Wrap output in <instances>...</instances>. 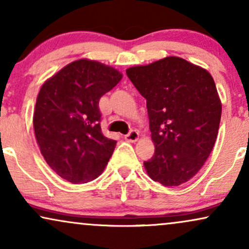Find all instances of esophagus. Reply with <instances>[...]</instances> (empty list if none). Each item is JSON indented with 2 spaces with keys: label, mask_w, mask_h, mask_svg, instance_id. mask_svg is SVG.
I'll return each instance as SVG.
<instances>
[{
  "label": "esophagus",
  "mask_w": 249,
  "mask_h": 249,
  "mask_svg": "<svg viewBox=\"0 0 249 249\" xmlns=\"http://www.w3.org/2000/svg\"><path fill=\"white\" fill-rule=\"evenodd\" d=\"M138 139H139V132L135 130H132L130 133L125 135V140L130 141V142H135V141H138Z\"/></svg>",
  "instance_id": "1"
}]
</instances>
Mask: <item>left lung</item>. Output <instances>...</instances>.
<instances>
[{"mask_svg": "<svg viewBox=\"0 0 249 249\" xmlns=\"http://www.w3.org/2000/svg\"><path fill=\"white\" fill-rule=\"evenodd\" d=\"M126 74L147 100L155 154L144 169L163 186H179L199 172L215 144L222 116L215 81L177 56L128 68Z\"/></svg>", "mask_w": 249, "mask_h": 249, "instance_id": "left-lung-1", "label": "left lung"}]
</instances>
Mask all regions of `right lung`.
<instances>
[{
  "label": "right lung",
  "mask_w": 249,
  "mask_h": 249,
  "mask_svg": "<svg viewBox=\"0 0 249 249\" xmlns=\"http://www.w3.org/2000/svg\"><path fill=\"white\" fill-rule=\"evenodd\" d=\"M122 78L116 69L83 58L41 86L33 115L34 133L43 159L59 177L84 184L103 172L116 140L102 133L99 101Z\"/></svg>",
  "instance_id": "1"
}]
</instances>
